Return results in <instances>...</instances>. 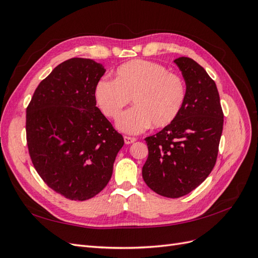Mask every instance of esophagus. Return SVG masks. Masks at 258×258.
Here are the masks:
<instances>
[{"mask_svg": "<svg viewBox=\"0 0 258 258\" xmlns=\"http://www.w3.org/2000/svg\"><path fill=\"white\" fill-rule=\"evenodd\" d=\"M123 140H124V143H126V144H131V143H134V142H136V141H137V139H136V138L127 137V136H124V137H123Z\"/></svg>", "mask_w": 258, "mask_h": 258, "instance_id": "34e87169", "label": "esophagus"}]
</instances>
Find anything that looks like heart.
I'll use <instances>...</instances> for the list:
<instances>
[{
    "mask_svg": "<svg viewBox=\"0 0 258 258\" xmlns=\"http://www.w3.org/2000/svg\"><path fill=\"white\" fill-rule=\"evenodd\" d=\"M185 95L181 77L159 63L140 59L121 64L114 81L100 80L93 89L98 108L112 119L132 99L136 106L116 121V128L129 135H138L151 126H168L181 112Z\"/></svg>",
    "mask_w": 258,
    "mask_h": 258,
    "instance_id": "b5f03b06",
    "label": "heart"
}]
</instances>
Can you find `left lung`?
Listing matches in <instances>:
<instances>
[{
	"label": "left lung",
	"instance_id": "8db88e82",
	"mask_svg": "<svg viewBox=\"0 0 258 258\" xmlns=\"http://www.w3.org/2000/svg\"><path fill=\"white\" fill-rule=\"evenodd\" d=\"M186 95L176 118L147 137L148 157L142 169L146 185L160 196L179 198L198 187L214 168L224 114L215 82L196 61L179 57Z\"/></svg>",
	"mask_w": 258,
	"mask_h": 258
}]
</instances>
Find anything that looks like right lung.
Instances as JSON below:
<instances>
[{"instance_id":"add662e5","label":"right lung","mask_w":258,"mask_h":258,"mask_svg":"<svg viewBox=\"0 0 258 258\" xmlns=\"http://www.w3.org/2000/svg\"><path fill=\"white\" fill-rule=\"evenodd\" d=\"M105 71L91 59H69L40 83L27 107L33 166L51 189L71 200L90 199L104 188L123 145L93 97Z\"/></svg>"}]
</instances>
